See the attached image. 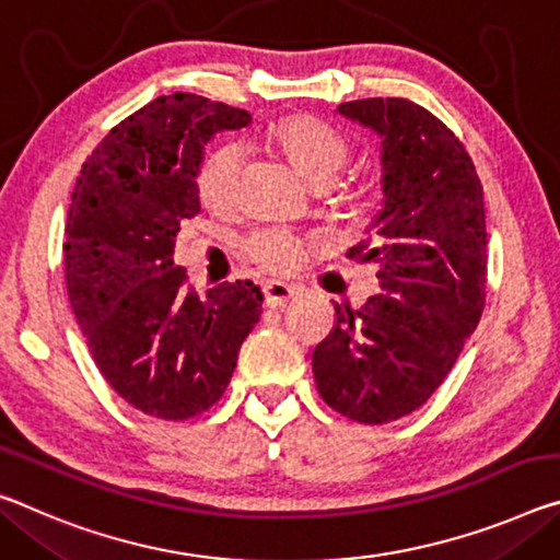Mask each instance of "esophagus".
<instances>
[{
  "label": "esophagus",
  "mask_w": 560,
  "mask_h": 560,
  "mask_svg": "<svg viewBox=\"0 0 560 560\" xmlns=\"http://www.w3.org/2000/svg\"><path fill=\"white\" fill-rule=\"evenodd\" d=\"M294 296H296V287H291V283H287V281H266L264 283L266 306L281 308V306H287Z\"/></svg>",
  "instance_id": "esophagus-1"
}]
</instances>
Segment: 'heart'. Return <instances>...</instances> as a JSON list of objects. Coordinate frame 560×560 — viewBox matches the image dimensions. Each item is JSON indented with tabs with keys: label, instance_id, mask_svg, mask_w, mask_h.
<instances>
[{
	"label": "heart",
	"instance_id": "b5f03b06",
	"mask_svg": "<svg viewBox=\"0 0 560 560\" xmlns=\"http://www.w3.org/2000/svg\"><path fill=\"white\" fill-rule=\"evenodd\" d=\"M269 141L287 156V162L312 182L326 186L339 176L349 162L351 144L339 129L314 117H291L271 127ZM238 176H242V147L234 141L217 144L203 156L197 174V189L207 207L224 211L236 201ZM248 259L269 271H291L304 252V242L283 229H264L246 238Z\"/></svg>",
	"mask_w": 560,
	"mask_h": 560
}]
</instances>
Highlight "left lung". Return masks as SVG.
Returning <instances> with one entry per match:
<instances>
[{
	"label": "left lung",
	"mask_w": 560,
	"mask_h": 560,
	"mask_svg": "<svg viewBox=\"0 0 560 560\" xmlns=\"http://www.w3.org/2000/svg\"><path fill=\"white\" fill-rule=\"evenodd\" d=\"M339 114L381 137L384 209L349 259L376 261L381 291L361 308L334 304L314 351L324 401L359 423H388L429 401L486 301L483 186L466 147L423 106L388 96Z\"/></svg>",
	"instance_id": "left-lung-1"
}]
</instances>
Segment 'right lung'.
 Instances as JSON below:
<instances>
[{
  "label": "right lung",
  "instance_id": "right-lung-1",
  "mask_svg": "<svg viewBox=\"0 0 560 560\" xmlns=\"http://www.w3.org/2000/svg\"><path fill=\"white\" fill-rule=\"evenodd\" d=\"M252 114L176 92L117 124L82 166L67 219L65 277L96 369L141 413L184 421L214 406L261 316L252 281L199 296L174 264L199 214L203 144Z\"/></svg>",
  "mask_w": 560,
  "mask_h": 560
}]
</instances>
